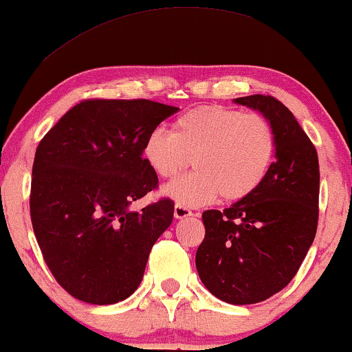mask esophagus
I'll return each mask as SVG.
<instances>
[{"mask_svg":"<svg viewBox=\"0 0 352 352\" xmlns=\"http://www.w3.org/2000/svg\"><path fill=\"white\" fill-rule=\"evenodd\" d=\"M191 216H194L191 209L184 208V206H181V204L175 206V217L176 219H186V217H191Z\"/></svg>","mask_w":352,"mask_h":352,"instance_id":"esophagus-1","label":"esophagus"}]
</instances>
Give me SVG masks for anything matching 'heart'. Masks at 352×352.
<instances>
[{
    "instance_id": "b5f03b06",
    "label": "heart",
    "mask_w": 352,
    "mask_h": 352,
    "mask_svg": "<svg viewBox=\"0 0 352 352\" xmlns=\"http://www.w3.org/2000/svg\"><path fill=\"white\" fill-rule=\"evenodd\" d=\"M275 150V131L265 117L202 105L177 117L171 131H151L143 160L160 177H173L191 158L194 171L161 192L184 208H197L221 196L239 201L254 192L270 171Z\"/></svg>"
}]
</instances>
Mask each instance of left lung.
<instances>
[{
	"label": "left lung",
	"instance_id": "1",
	"mask_svg": "<svg viewBox=\"0 0 352 352\" xmlns=\"http://www.w3.org/2000/svg\"><path fill=\"white\" fill-rule=\"evenodd\" d=\"M262 113L275 131V161L263 183L224 212L206 210L197 249L201 282L219 300L254 305L283 290L316 235L318 153L293 113L270 95L234 98Z\"/></svg>",
	"mask_w": 352,
	"mask_h": 352
}]
</instances>
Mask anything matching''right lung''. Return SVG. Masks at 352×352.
<instances>
[{"label":"right lung","instance_id":"obj_1","mask_svg":"<svg viewBox=\"0 0 352 352\" xmlns=\"http://www.w3.org/2000/svg\"><path fill=\"white\" fill-rule=\"evenodd\" d=\"M175 111L151 100H85L41 140L29 201L32 229L49 270L74 298L113 305L142 283L175 202L161 199L142 212L130 206L158 184L143 144Z\"/></svg>","mask_w":352,"mask_h":352}]
</instances>
